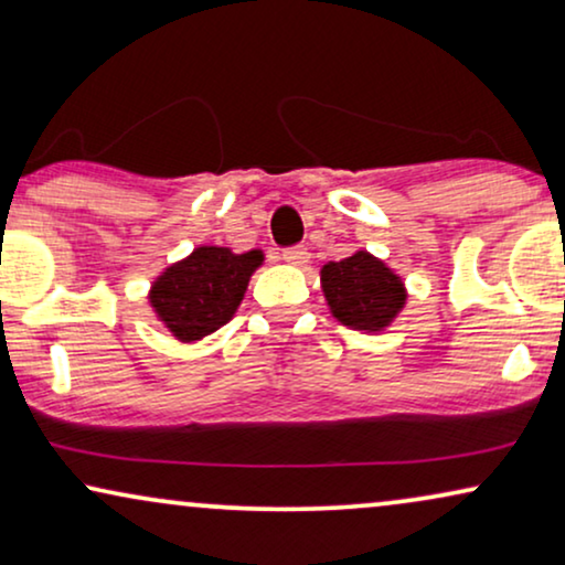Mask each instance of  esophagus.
Here are the masks:
<instances>
[{
    "instance_id": "1",
    "label": "esophagus",
    "mask_w": 565,
    "mask_h": 565,
    "mask_svg": "<svg viewBox=\"0 0 565 565\" xmlns=\"http://www.w3.org/2000/svg\"><path fill=\"white\" fill-rule=\"evenodd\" d=\"M282 259L288 262L290 267H306L308 265V252L303 249V246H292V249H285V254H282Z\"/></svg>"
}]
</instances>
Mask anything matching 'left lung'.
Returning a JSON list of instances; mask_svg holds the SVG:
<instances>
[{
	"instance_id": "8db88e82",
	"label": "left lung",
	"mask_w": 565,
	"mask_h": 565,
	"mask_svg": "<svg viewBox=\"0 0 565 565\" xmlns=\"http://www.w3.org/2000/svg\"><path fill=\"white\" fill-rule=\"evenodd\" d=\"M321 292L329 313L347 329L381 334L406 308L404 277L367 249L321 267Z\"/></svg>"
}]
</instances>
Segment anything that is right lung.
I'll return each instance as SVG.
<instances>
[{
  "label": "right lung",
  "instance_id": "add662e5",
  "mask_svg": "<svg viewBox=\"0 0 565 565\" xmlns=\"http://www.w3.org/2000/svg\"><path fill=\"white\" fill-rule=\"evenodd\" d=\"M265 252L195 246L153 277L149 306L157 321L182 344H195L234 319Z\"/></svg>",
  "mask_w": 565,
  "mask_h": 565
}]
</instances>
